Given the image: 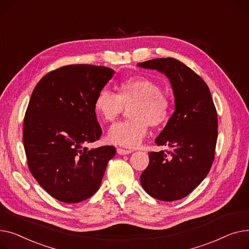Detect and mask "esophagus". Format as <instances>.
<instances>
[{
  "label": "esophagus",
  "mask_w": 249,
  "mask_h": 249,
  "mask_svg": "<svg viewBox=\"0 0 249 249\" xmlns=\"http://www.w3.org/2000/svg\"><path fill=\"white\" fill-rule=\"evenodd\" d=\"M116 152H118L119 155H127V154L133 153V151H131V150H124V149H122V148H119L118 150H116Z\"/></svg>",
  "instance_id": "1"
}]
</instances>
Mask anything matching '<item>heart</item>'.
<instances>
[{
    "label": "heart",
    "instance_id": "b5f03b06",
    "mask_svg": "<svg viewBox=\"0 0 249 249\" xmlns=\"http://www.w3.org/2000/svg\"><path fill=\"white\" fill-rule=\"evenodd\" d=\"M129 120L112 125L107 136L108 142L134 148L147 135L149 124L164 125L170 119L172 102L160 86L147 77H130L116 85V94L100 90L94 99V110L106 123L119 118L124 107H128Z\"/></svg>",
    "mask_w": 249,
    "mask_h": 249
}]
</instances>
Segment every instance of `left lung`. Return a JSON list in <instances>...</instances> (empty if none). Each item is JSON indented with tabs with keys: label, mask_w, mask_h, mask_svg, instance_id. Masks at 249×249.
Masks as SVG:
<instances>
[{
	"label": "left lung",
	"mask_w": 249,
	"mask_h": 249,
	"mask_svg": "<svg viewBox=\"0 0 249 249\" xmlns=\"http://www.w3.org/2000/svg\"><path fill=\"white\" fill-rule=\"evenodd\" d=\"M138 66L164 73L175 97L174 113L155 140L168 150L149 153L141 184L158 200H179L205 179L212 166L218 135L214 102L207 84L177 59L158 58Z\"/></svg>",
	"instance_id": "obj_1"
}]
</instances>
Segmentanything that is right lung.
Segmentation results:
<instances>
[{
  "label": "right lung",
  "instance_id": "1",
  "mask_svg": "<svg viewBox=\"0 0 249 249\" xmlns=\"http://www.w3.org/2000/svg\"><path fill=\"white\" fill-rule=\"evenodd\" d=\"M113 74L105 66L68 65L49 72L32 92L23 127L28 166L40 186L61 202L91 197L115 155L111 145L86 147L101 136L94 99Z\"/></svg>",
  "mask_w": 249,
  "mask_h": 249
}]
</instances>
